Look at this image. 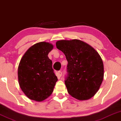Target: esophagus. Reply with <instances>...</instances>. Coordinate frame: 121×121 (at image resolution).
<instances>
[{"label":"esophagus","instance_id":"obj_1","mask_svg":"<svg viewBox=\"0 0 121 121\" xmlns=\"http://www.w3.org/2000/svg\"><path fill=\"white\" fill-rule=\"evenodd\" d=\"M62 72H60V71H59V72H58V78H60L61 76H62Z\"/></svg>","mask_w":121,"mask_h":121}]
</instances>
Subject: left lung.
Masks as SVG:
<instances>
[{
  "mask_svg": "<svg viewBox=\"0 0 121 121\" xmlns=\"http://www.w3.org/2000/svg\"><path fill=\"white\" fill-rule=\"evenodd\" d=\"M56 47L65 54L68 93L79 100L90 99L98 91L104 79L101 57L90 45L79 39L58 41Z\"/></svg>",
  "mask_w": 121,
  "mask_h": 121,
  "instance_id": "obj_1",
  "label": "left lung"
}]
</instances>
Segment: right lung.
Listing matches in <instances>:
<instances>
[{"instance_id": "add662e5", "label": "right lung", "mask_w": 121, "mask_h": 121, "mask_svg": "<svg viewBox=\"0 0 121 121\" xmlns=\"http://www.w3.org/2000/svg\"><path fill=\"white\" fill-rule=\"evenodd\" d=\"M53 48L50 43L41 42L30 47L18 67L20 87L28 98L42 101L53 91L58 79L48 54Z\"/></svg>"}]
</instances>
